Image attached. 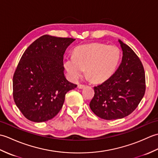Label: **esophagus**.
Masks as SVG:
<instances>
[{
    "label": "esophagus",
    "mask_w": 158,
    "mask_h": 158,
    "mask_svg": "<svg viewBox=\"0 0 158 158\" xmlns=\"http://www.w3.org/2000/svg\"><path fill=\"white\" fill-rule=\"evenodd\" d=\"M85 85L83 84H79L77 87H78V88H79V89H83V88H85Z\"/></svg>",
    "instance_id": "34e87169"
}]
</instances>
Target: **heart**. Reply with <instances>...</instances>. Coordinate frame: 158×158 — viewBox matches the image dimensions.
Wrapping results in <instances>:
<instances>
[{
    "mask_svg": "<svg viewBox=\"0 0 158 158\" xmlns=\"http://www.w3.org/2000/svg\"><path fill=\"white\" fill-rule=\"evenodd\" d=\"M122 58L119 47L92 43L75 49L73 56L64 60V66L69 77L77 81L86 74L92 81L99 83L108 79L115 73Z\"/></svg>",
    "mask_w": 158,
    "mask_h": 158,
    "instance_id": "heart-1",
    "label": "heart"
}]
</instances>
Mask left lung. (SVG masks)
I'll return each mask as SVG.
<instances>
[{
  "label": "left lung",
  "mask_w": 158,
  "mask_h": 158,
  "mask_svg": "<svg viewBox=\"0 0 158 158\" xmlns=\"http://www.w3.org/2000/svg\"><path fill=\"white\" fill-rule=\"evenodd\" d=\"M123 51L116 71L102 84L95 86L89 103L93 113L106 120L122 119L135 110L145 93V73L143 64L128 45L119 40Z\"/></svg>",
  "instance_id": "obj_1"
}]
</instances>
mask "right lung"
Wrapping results in <instances>:
<instances>
[{"label": "right lung", "mask_w": 158, "mask_h": 158, "mask_svg": "<svg viewBox=\"0 0 158 158\" xmlns=\"http://www.w3.org/2000/svg\"><path fill=\"white\" fill-rule=\"evenodd\" d=\"M75 40L45 35L23 53L13 77V96L26 119L43 122L53 118L66 94L77 86L65 78L63 64L66 49Z\"/></svg>", "instance_id": "add662e5"}]
</instances>
